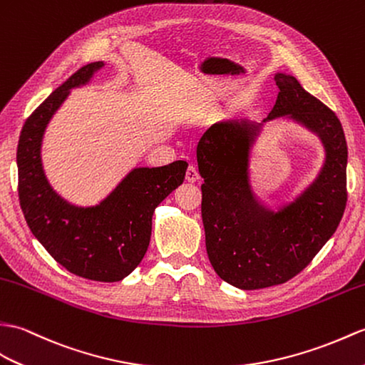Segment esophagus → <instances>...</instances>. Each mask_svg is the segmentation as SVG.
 <instances>
[{
	"mask_svg": "<svg viewBox=\"0 0 365 365\" xmlns=\"http://www.w3.org/2000/svg\"><path fill=\"white\" fill-rule=\"evenodd\" d=\"M186 180L188 182H197L199 180V171H197V168L194 166V165H190L188 166V169H186Z\"/></svg>",
	"mask_w": 365,
	"mask_h": 365,
	"instance_id": "1",
	"label": "esophagus"
}]
</instances>
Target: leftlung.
Segmentation results:
<instances>
[{
	"label": "left lung",
	"instance_id": "1",
	"mask_svg": "<svg viewBox=\"0 0 365 365\" xmlns=\"http://www.w3.org/2000/svg\"><path fill=\"white\" fill-rule=\"evenodd\" d=\"M275 82L279 91L267 120L291 115L316 132L327 149L317 180L294 203L272 213L253 197L247 123L216 124L197 144L208 258L224 282L245 291L282 284L300 274L336 232L349 196V152L339 118L292 76L278 73Z\"/></svg>",
	"mask_w": 365,
	"mask_h": 365
}]
</instances>
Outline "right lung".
<instances>
[{
  "mask_svg": "<svg viewBox=\"0 0 365 365\" xmlns=\"http://www.w3.org/2000/svg\"><path fill=\"white\" fill-rule=\"evenodd\" d=\"M93 62L54 90L24 123L16 165L19 197L34 236L68 272L93 282H120L146 253L157 205L183 179V160L160 168H137L96 207L78 208L61 199L43 174L40 146L45 127L70 90L90 81L103 68Z\"/></svg>",
  "mask_w": 365,
  "mask_h": 365,
  "instance_id": "right-lung-1",
  "label": "right lung"
}]
</instances>
